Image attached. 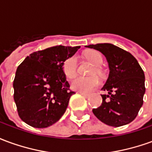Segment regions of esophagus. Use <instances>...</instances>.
I'll list each match as a JSON object with an SVG mask.
<instances>
[{"label":"esophagus","mask_w":152,"mask_h":152,"mask_svg":"<svg viewBox=\"0 0 152 152\" xmlns=\"http://www.w3.org/2000/svg\"><path fill=\"white\" fill-rule=\"evenodd\" d=\"M79 94H80L81 95H83L84 97H88V94H86V93H83V92H79Z\"/></svg>","instance_id":"esophagus-1"}]
</instances>
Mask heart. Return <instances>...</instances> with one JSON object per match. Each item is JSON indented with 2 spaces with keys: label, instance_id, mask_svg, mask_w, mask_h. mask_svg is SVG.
I'll return each mask as SVG.
<instances>
[{
  "label": "heart",
  "instance_id": "b5f03b06",
  "mask_svg": "<svg viewBox=\"0 0 152 152\" xmlns=\"http://www.w3.org/2000/svg\"><path fill=\"white\" fill-rule=\"evenodd\" d=\"M86 58L94 65L91 74L102 72L101 65L103 63V58L99 51L90 50L86 53ZM62 69L64 76L67 80H73L77 75V61L75 56L68 57L63 61ZM99 79L96 76L90 77H78L72 83V88L74 90L83 93H89L97 88L99 85Z\"/></svg>",
  "mask_w": 152,
  "mask_h": 152
}]
</instances>
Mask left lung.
I'll use <instances>...</instances> for the list:
<instances>
[{
    "mask_svg": "<svg viewBox=\"0 0 152 152\" xmlns=\"http://www.w3.org/2000/svg\"><path fill=\"white\" fill-rule=\"evenodd\" d=\"M102 53L108 62V79L102 89V102L93 113L110 126L120 127L134 121L143 104L145 76L137 59L130 53L112 44L89 45Z\"/></svg>",
    "mask_w": 152,
    "mask_h": 152,
    "instance_id": "8db88e82",
    "label": "left lung"
}]
</instances>
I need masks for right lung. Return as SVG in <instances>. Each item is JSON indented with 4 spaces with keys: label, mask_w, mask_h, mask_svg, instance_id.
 Listing matches in <instances>:
<instances>
[{
    "label": "right lung",
    "mask_w": 152,
    "mask_h": 152,
    "mask_svg": "<svg viewBox=\"0 0 152 152\" xmlns=\"http://www.w3.org/2000/svg\"><path fill=\"white\" fill-rule=\"evenodd\" d=\"M80 46L57 45L31 53L18 66L13 83L19 117L35 128L54 124L66 112L71 96L62 69L64 60Z\"/></svg>",
    "instance_id": "obj_1"
}]
</instances>
